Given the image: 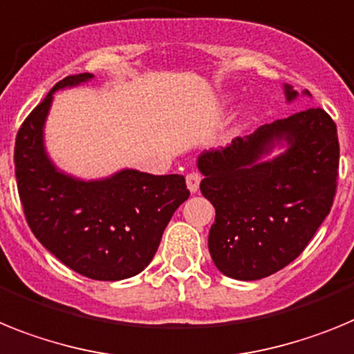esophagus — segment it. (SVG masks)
Wrapping results in <instances>:
<instances>
[{
  "instance_id": "obj_1",
  "label": "esophagus",
  "mask_w": 354,
  "mask_h": 354,
  "mask_svg": "<svg viewBox=\"0 0 354 354\" xmlns=\"http://www.w3.org/2000/svg\"><path fill=\"white\" fill-rule=\"evenodd\" d=\"M199 183H201V174L198 173H189L187 174V187L192 194H196L199 190Z\"/></svg>"
}]
</instances>
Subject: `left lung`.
I'll return each mask as SVG.
<instances>
[{"label":"left lung","instance_id":"1","mask_svg":"<svg viewBox=\"0 0 354 354\" xmlns=\"http://www.w3.org/2000/svg\"><path fill=\"white\" fill-rule=\"evenodd\" d=\"M285 94L287 101L297 96L288 85ZM281 140L287 152L259 160ZM339 156L337 124L322 109L278 119L228 147L203 153L199 189L215 208L208 250L217 269L253 281L294 262L330 214Z\"/></svg>","mask_w":354,"mask_h":354}]
</instances>
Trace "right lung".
Returning a JSON list of instances; mask_svg holds the SVG:
<instances>
[{"label": "right lung", "instance_id": "add662e5", "mask_svg": "<svg viewBox=\"0 0 354 354\" xmlns=\"http://www.w3.org/2000/svg\"><path fill=\"white\" fill-rule=\"evenodd\" d=\"M91 78L84 73L60 80L24 119L15 137V180L26 223L49 253L78 274L118 281L146 269L190 192L181 174L124 169L106 180L82 181L57 171L42 142L53 92Z\"/></svg>", "mask_w": 354, "mask_h": 354}]
</instances>
